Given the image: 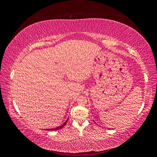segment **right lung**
<instances>
[{
  "mask_svg": "<svg viewBox=\"0 0 157 157\" xmlns=\"http://www.w3.org/2000/svg\"><path fill=\"white\" fill-rule=\"evenodd\" d=\"M67 121H68V119H67V121H66L62 125H61V126H58V127H57V128H51V129H46V130L52 131V130H59V129H61V128H62L63 127H64V126L66 124V123L67 122Z\"/></svg>",
  "mask_w": 157,
  "mask_h": 157,
  "instance_id": "1",
  "label": "right lung"
}]
</instances>
